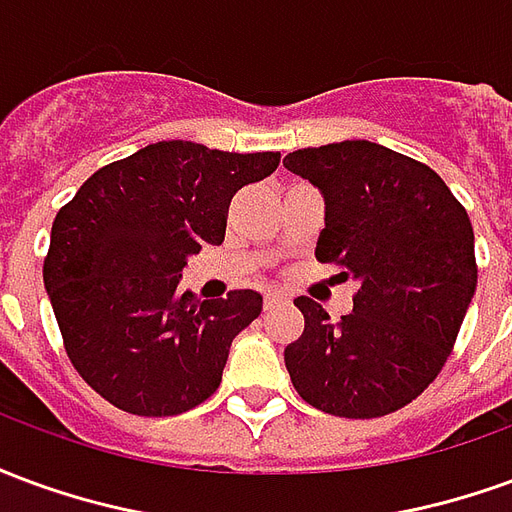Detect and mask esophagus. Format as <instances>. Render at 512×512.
Listing matches in <instances>:
<instances>
[{"label": "esophagus", "instance_id": "obj_1", "mask_svg": "<svg viewBox=\"0 0 512 512\" xmlns=\"http://www.w3.org/2000/svg\"><path fill=\"white\" fill-rule=\"evenodd\" d=\"M279 304H285V296H279V293H268L266 299H263V307H266V310H274Z\"/></svg>", "mask_w": 512, "mask_h": 512}]
</instances>
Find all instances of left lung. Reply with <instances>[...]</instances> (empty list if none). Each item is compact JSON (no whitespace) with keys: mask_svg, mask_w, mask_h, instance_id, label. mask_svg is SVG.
I'll use <instances>...</instances> for the list:
<instances>
[{"mask_svg":"<svg viewBox=\"0 0 512 512\" xmlns=\"http://www.w3.org/2000/svg\"><path fill=\"white\" fill-rule=\"evenodd\" d=\"M282 164L323 194L315 257L359 282L340 323L296 299L304 332L285 348L290 381L334 417L392 414L439 376L472 304L469 213L433 169L367 139L304 147Z\"/></svg>","mask_w":512,"mask_h":512,"instance_id":"1","label":"left lung"}]
</instances>
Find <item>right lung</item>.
I'll return each instance as SVG.
<instances>
[{
    "instance_id": "1",
    "label": "right lung",
    "mask_w": 512,
    "mask_h": 512,
    "mask_svg": "<svg viewBox=\"0 0 512 512\" xmlns=\"http://www.w3.org/2000/svg\"><path fill=\"white\" fill-rule=\"evenodd\" d=\"M279 153H224L169 139L106 164L51 224L43 285L76 373L112 406L172 417L219 389L230 345L263 310L255 290L200 301L178 282L219 246L235 191Z\"/></svg>"
}]
</instances>
